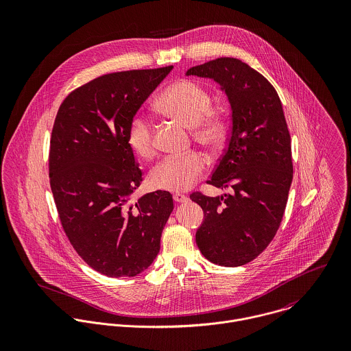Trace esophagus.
<instances>
[{
    "label": "esophagus",
    "mask_w": 351,
    "mask_h": 351,
    "mask_svg": "<svg viewBox=\"0 0 351 351\" xmlns=\"http://www.w3.org/2000/svg\"><path fill=\"white\" fill-rule=\"evenodd\" d=\"M173 199H174L176 202H178V204L188 201V197H186L185 195H182V193H174V195H173Z\"/></svg>",
    "instance_id": "obj_1"
}]
</instances>
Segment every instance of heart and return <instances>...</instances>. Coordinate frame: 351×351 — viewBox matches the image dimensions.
<instances>
[{"instance_id": "obj_1", "label": "heart", "mask_w": 351, "mask_h": 351, "mask_svg": "<svg viewBox=\"0 0 351 351\" xmlns=\"http://www.w3.org/2000/svg\"><path fill=\"white\" fill-rule=\"evenodd\" d=\"M209 93L195 81L182 80L171 84L158 99L156 106L184 125L193 128V136L205 146L217 145L224 135L221 114L210 109ZM127 141L132 151L143 158L154 156L156 146L154 127L143 113H136L128 127ZM205 169L200 152L189 151L182 155L163 158L150 173L151 185L156 189L182 192L192 186Z\"/></svg>"}]
</instances>
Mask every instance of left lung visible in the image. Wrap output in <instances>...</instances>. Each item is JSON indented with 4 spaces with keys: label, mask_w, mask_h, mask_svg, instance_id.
Masks as SVG:
<instances>
[{
    "label": "left lung",
    "mask_w": 351,
    "mask_h": 351,
    "mask_svg": "<svg viewBox=\"0 0 351 351\" xmlns=\"http://www.w3.org/2000/svg\"><path fill=\"white\" fill-rule=\"evenodd\" d=\"M186 75L213 80L231 106L227 150L208 182L234 192L191 195L204 210L196 243L216 265L242 266L273 241L288 201L293 165L282 104L262 74L235 58L191 67Z\"/></svg>",
    "instance_id": "8db88e82"
}]
</instances>
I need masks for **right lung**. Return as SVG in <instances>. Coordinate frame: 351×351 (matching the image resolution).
Returning a JSON list of instances; mask_svg holds the SVG:
<instances>
[{"label": "right lung", "instance_id": "1", "mask_svg": "<svg viewBox=\"0 0 351 351\" xmlns=\"http://www.w3.org/2000/svg\"><path fill=\"white\" fill-rule=\"evenodd\" d=\"M173 70L99 77L59 106L50 145V185L62 227L80 256L108 277H135L160 249L173 197L132 195L143 181L127 141L131 119Z\"/></svg>", "mask_w": 351, "mask_h": 351}]
</instances>
